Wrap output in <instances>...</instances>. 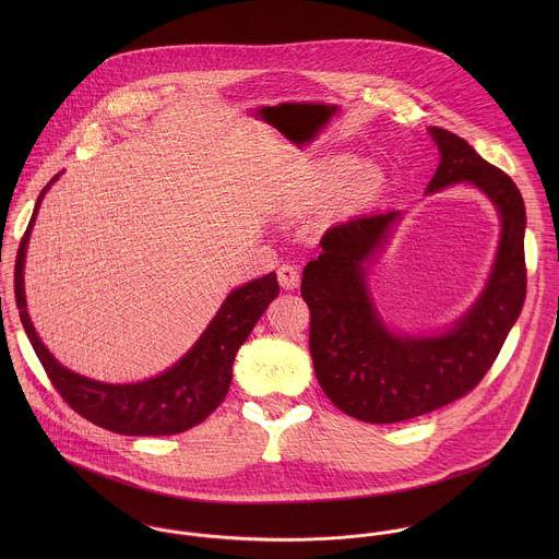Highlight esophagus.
Returning a JSON list of instances; mask_svg holds the SVG:
<instances>
[{"mask_svg": "<svg viewBox=\"0 0 559 559\" xmlns=\"http://www.w3.org/2000/svg\"><path fill=\"white\" fill-rule=\"evenodd\" d=\"M277 280L282 284V288L295 290L299 286V282H301V275H299V269L295 264H282L277 269Z\"/></svg>", "mask_w": 559, "mask_h": 559, "instance_id": "obj_1", "label": "esophagus"}]
</instances>
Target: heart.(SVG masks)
Masks as SVG:
<instances>
[{
    "instance_id": "1",
    "label": "heart",
    "mask_w": 559,
    "mask_h": 559,
    "mask_svg": "<svg viewBox=\"0 0 559 559\" xmlns=\"http://www.w3.org/2000/svg\"><path fill=\"white\" fill-rule=\"evenodd\" d=\"M355 169V160H342L337 167V180H344L350 171ZM379 187V174L374 169L364 171L357 182H355V193L357 195H370Z\"/></svg>"
}]
</instances>
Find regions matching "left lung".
<instances>
[{
	"mask_svg": "<svg viewBox=\"0 0 559 559\" xmlns=\"http://www.w3.org/2000/svg\"><path fill=\"white\" fill-rule=\"evenodd\" d=\"M441 163L428 193L454 182L479 187L501 215V240L478 304L443 335H394L370 301L366 262L383 245L399 211L359 215L320 239L304 269L310 353L322 392L346 415L396 424L467 396L495 364L519 319L525 293V204L512 178L452 131L428 129Z\"/></svg>",
	"mask_w": 559,
	"mask_h": 559,
	"instance_id": "left-lung-1",
	"label": "left lung"
}]
</instances>
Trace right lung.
I'll use <instances>...</instances> for the list:
<instances>
[{
	"mask_svg": "<svg viewBox=\"0 0 559 559\" xmlns=\"http://www.w3.org/2000/svg\"><path fill=\"white\" fill-rule=\"evenodd\" d=\"M51 182L40 191L34 215L16 251L14 299L23 329L56 392L81 417L118 435L160 437L178 435L198 426L226 399L233 383L235 355L240 344L264 314L266 306L280 295L277 275L269 273L233 290L195 346L174 368L165 370L159 377L133 385H107L80 377L51 357V353L36 335L25 310V249L40 200Z\"/></svg>",
	"mask_w": 559,
	"mask_h": 559,
	"instance_id": "add662e5",
	"label": "right lung"
}]
</instances>
